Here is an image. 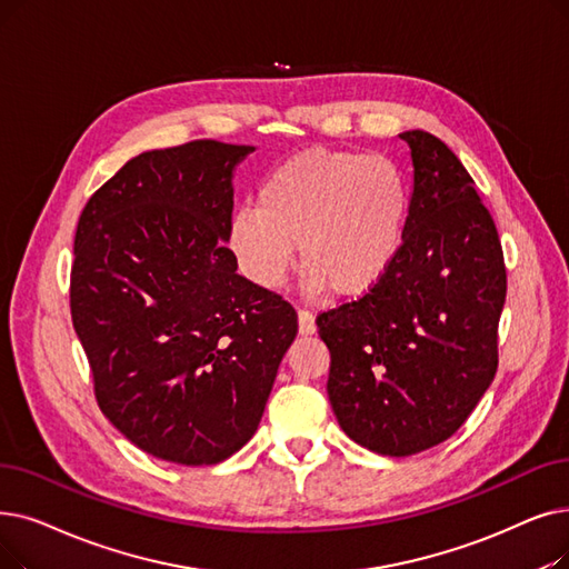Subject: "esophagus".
I'll return each mask as SVG.
<instances>
[{
  "label": "esophagus",
  "mask_w": 569,
  "mask_h": 569,
  "mask_svg": "<svg viewBox=\"0 0 569 569\" xmlns=\"http://www.w3.org/2000/svg\"><path fill=\"white\" fill-rule=\"evenodd\" d=\"M298 318H300V332L302 335H313L316 332V318H313L311 311L298 309Z\"/></svg>",
  "instance_id": "1"
}]
</instances>
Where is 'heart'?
I'll use <instances>...</instances> for the list:
<instances>
[{"label":"heart","mask_w":569,"mask_h":569,"mask_svg":"<svg viewBox=\"0 0 569 569\" xmlns=\"http://www.w3.org/2000/svg\"><path fill=\"white\" fill-rule=\"evenodd\" d=\"M411 216V186L383 153L313 148L264 177L256 209L228 223V246L246 279L277 290L292 267L295 243L307 288L358 295L398 260Z\"/></svg>","instance_id":"b5f03b06"}]
</instances>
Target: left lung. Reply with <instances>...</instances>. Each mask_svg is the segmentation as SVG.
Masks as SVG:
<instances>
[{
    "mask_svg": "<svg viewBox=\"0 0 569 569\" xmlns=\"http://www.w3.org/2000/svg\"><path fill=\"white\" fill-rule=\"evenodd\" d=\"M413 160L402 251L360 298L320 311L328 395L341 430L381 456L449 439L498 372L507 267L475 179L430 132L400 134Z\"/></svg>",
    "mask_w": 569,
    "mask_h": 569,
    "instance_id": "left-lung-1",
    "label": "left lung"
}]
</instances>
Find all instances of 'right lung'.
<instances>
[{"label": "right lung", "mask_w": 569, "mask_h": 569, "mask_svg": "<svg viewBox=\"0 0 569 569\" xmlns=\"http://www.w3.org/2000/svg\"><path fill=\"white\" fill-rule=\"evenodd\" d=\"M251 151L194 139L141 153L79 216L69 307L94 400L160 460L237 453L298 335L295 309L239 277L226 246L232 167Z\"/></svg>", "instance_id": "right-lung-1"}]
</instances>
